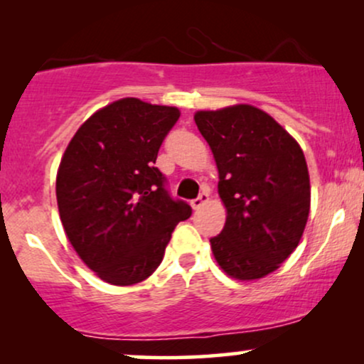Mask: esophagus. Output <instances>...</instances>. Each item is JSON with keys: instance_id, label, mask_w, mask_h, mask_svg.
I'll list each match as a JSON object with an SVG mask.
<instances>
[{"instance_id": "obj_1", "label": "esophagus", "mask_w": 364, "mask_h": 364, "mask_svg": "<svg viewBox=\"0 0 364 364\" xmlns=\"http://www.w3.org/2000/svg\"><path fill=\"white\" fill-rule=\"evenodd\" d=\"M208 198H210V196H208L207 191H203V193H200L198 196H196V198L191 200V207H193L195 210H198L200 207L205 205V203L208 202Z\"/></svg>"}]
</instances>
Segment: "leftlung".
Segmentation results:
<instances>
[{"instance_id":"left-lung-1","label":"left lung","mask_w":364,"mask_h":364,"mask_svg":"<svg viewBox=\"0 0 364 364\" xmlns=\"http://www.w3.org/2000/svg\"><path fill=\"white\" fill-rule=\"evenodd\" d=\"M195 123L214 154L228 217L212 253L237 281L281 267L310 214V174L299 144L272 116L248 104L198 111Z\"/></svg>"}]
</instances>
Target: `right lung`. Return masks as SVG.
Masks as SVG:
<instances>
[{
	"label": "right lung",
	"instance_id": "1",
	"mask_svg": "<svg viewBox=\"0 0 364 364\" xmlns=\"http://www.w3.org/2000/svg\"><path fill=\"white\" fill-rule=\"evenodd\" d=\"M178 118V107L119 99L94 112L63 154L56 176L63 228L102 281H145L161 265L176 224L191 215L154 166Z\"/></svg>",
	"mask_w": 364,
	"mask_h": 364
}]
</instances>
